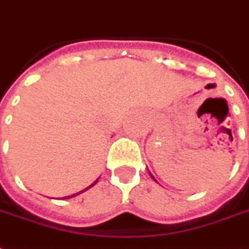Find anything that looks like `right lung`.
<instances>
[{"label": "right lung", "mask_w": 249, "mask_h": 249, "mask_svg": "<svg viewBox=\"0 0 249 249\" xmlns=\"http://www.w3.org/2000/svg\"><path fill=\"white\" fill-rule=\"evenodd\" d=\"M97 182H98V179H97V180H95L94 183H93V185H90L89 186V187H91V186H94L95 183H97ZM89 187H86V189H85V190H88ZM85 190H82V191H85ZM82 191H79V193H82ZM79 193H76V194H79ZM76 194H74V196H76ZM70 197H72V196H69V197H64V198H70Z\"/></svg>", "instance_id": "obj_1"}]
</instances>
